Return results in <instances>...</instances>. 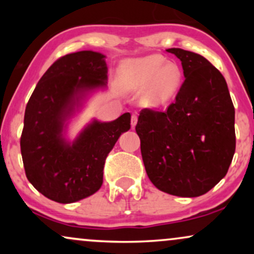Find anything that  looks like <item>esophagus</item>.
I'll return each instance as SVG.
<instances>
[{
    "mask_svg": "<svg viewBox=\"0 0 254 254\" xmlns=\"http://www.w3.org/2000/svg\"><path fill=\"white\" fill-rule=\"evenodd\" d=\"M137 119H138V116H137V113H132V116H131V127H132V129L136 127Z\"/></svg>",
    "mask_w": 254,
    "mask_h": 254,
    "instance_id": "34e87169",
    "label": "esophagus"
}]
</instances>
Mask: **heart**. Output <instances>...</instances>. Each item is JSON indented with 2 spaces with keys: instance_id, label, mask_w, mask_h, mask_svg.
<instances>
[{
  "instance_id": "heart-1",
  "label": "heart",
  "mask_w": 254,
  "mask_h": 254,
  "mask_svg": "<svg viewBox=\"0 0 254 254\" xmlns=\"http://www.w3.org/2000/svg\"><path fill=\"white\" fill-rule=\"evenodd\" d=\"M119 80L125 88L141 90L147 106L157 107L176 97L183 83V71L176 63H166L159 55H150L124 62L119 68Z\"/></svg>"
}]
</instances>
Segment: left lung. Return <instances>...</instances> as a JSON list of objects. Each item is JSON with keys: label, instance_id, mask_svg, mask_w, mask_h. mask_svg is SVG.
<instances>
[{"label": "left lung", "instance_id": "left-lung-1", "mask_svg": "<svg viewBox=\"0 0 254 254\" xmlns=\"http://www.w3.org/2000/svg\"><path fill=\"white\" fill-rule=\"evenodd\" d=\"M184 81L167 110L141 111L136 132L150 182L179 197H198L226 176L235 153V110L223 75L206 58L167 49Z\"/></svg>", "mask_w": 254, "mask_h": 254}]
</instances>
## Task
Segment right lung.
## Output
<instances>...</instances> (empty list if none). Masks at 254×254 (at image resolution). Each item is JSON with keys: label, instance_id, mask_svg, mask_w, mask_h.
I'll return each mask as SVG.
<instances>
[{"label": "right lung", "instance_id": "obj_1", "mask_svg": "<svg viewBox=\"0 0 254 254\" xmlns=\"http://www.w3.org/2000/svg\"><path fill=\"white\" fill-rule=\"evenodd\" d=\"M104 55L78 51L58 58L32 93L20 138L25 173L49 199L72 203L103 185L105 160L119 136L130 129L129 112L109 123L93 121L72 143L63 137L64 123L84 93L106 86Z\"/></svg>", "mask_w": 254, "mask_h": 254}]
</instances>
